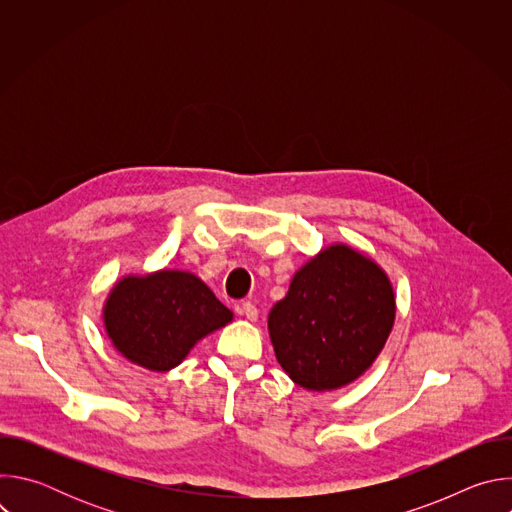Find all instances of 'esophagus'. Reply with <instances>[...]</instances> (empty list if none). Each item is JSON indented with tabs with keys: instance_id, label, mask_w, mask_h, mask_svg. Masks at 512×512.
<instances>
[{
	"instance_id": "34e87169",
	"label": "esophagus",
	"mask_w": 512,
	"mask_h": 512,
	"mask_svg": "<svg viewBox=\"0 0 512 512\" xmlns=\"http://www.w3.org/2000/svg\"><path fill=\"white\" fill-rule=\"evenodd\" d=\"M235 312L239 314V316H245L247 320H257V316H259V312H257V308L251 304V302H241V304H237L235 306Z\"/></svg>"
}]
</instances>
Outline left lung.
Segmentation results:
<instances>
[{
	"label": "left lung",
	"instance_id": "8db88e82",
	"mask_svg": "<svg viewBox=\"0 0 512 512\" xmlns=\"http://www.w3.org/2000/svg\"><path fill=\"white\" fill-rule=\"evenodd\" d=\"M395 320L387 275L371 259L334 245L304 265L269 312L281 369L314 391L338 389L367 371Z\"/></svg>",
	"mask_w": 512,
	"mask_h": 512
}]
</instances>
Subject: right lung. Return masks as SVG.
I'll return each instance as SVG.
<instances>
[{"mask_svg":"<svg viewBox=\"0 0 512 512\" xmlns=\"http://www.w3.org/2000/svg\"><path fill=\"white\" fill-rule=\"evenodd\" d=\"M233 312L196 275L160 271L125 277L109 294L105 328L115 348L150 371H170L206 334L231 322Z\"/></svg>","mask_w":512,"mask_h":512,"instance_id":"right-lung-1","label":"right lung"}]
</instances>
